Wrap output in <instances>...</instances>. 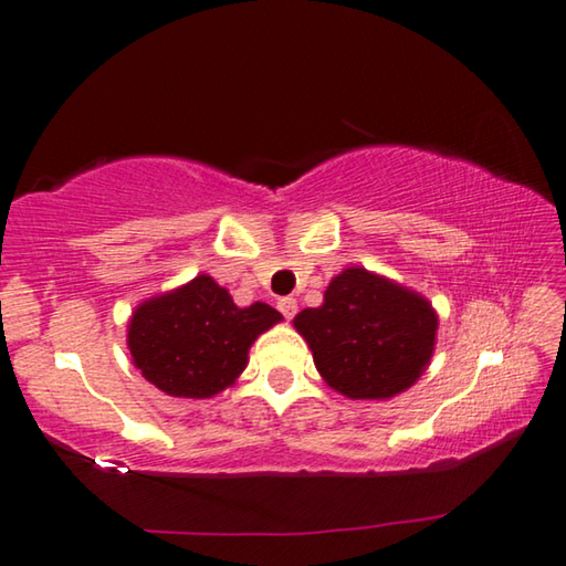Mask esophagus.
Segmentation results:
<instances>
[{"label": "esophagus", "instance_id": "1", "mask_svg": "<svg viewBox=\"0 0 566 566\" xmlns=\"http://www.w3.org/2000/svg\"><path fill=\"white\" fill-rule=\"evenodd\" d=\"M277 311L283 313L285 321H291V318L295 316V313H298V301L291 298V295H285V298L277 301Z\"/></svg>", "mask_w": 566, "mask_h": 566}]
</instances>
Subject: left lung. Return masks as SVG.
<instances>
[{
  "instance_id": "left-lung-1",
  "label": "left lung",
  "mask_w": 566,
  "mask_h": 566,
  "mask_svg": "<svg viewBox=\"0 0 566 566\" xmlns=\"http://www.w3.org/2000/svg\"><path fill=\"white\" fill-rule=\"evenodd\" d=\"M308 340L326 384L348 398H391L429 364L437 313L419 293L348 268L336 275L318 308L293 321Z\"/></svg>"
}]
</instances>
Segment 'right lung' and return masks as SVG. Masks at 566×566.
<instances>
[{
  "mask_svg": "<svg viewBox=\"0 0 566 566\" xmlns=\"http://www.w3.org/2000/svg\"><path fill=\"white\" fill-rule=\"evenodd\" d=\"M283 316L265 303L238 308L210 275L145 301L133 313L127 346L160 391L180 398L220 394L245 368L253 340Z\"/></svg>",
  "mask_w": 566,
  "mask_h": 566,
  "instance_id": "right-lung-1",
  "label": "right lung"
}]
</instances>
